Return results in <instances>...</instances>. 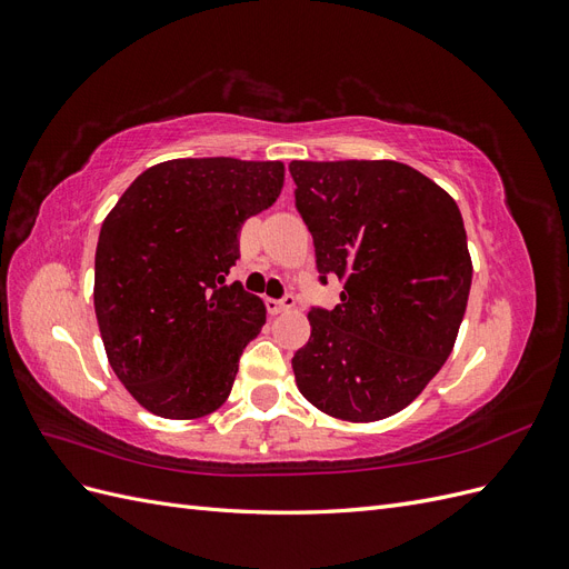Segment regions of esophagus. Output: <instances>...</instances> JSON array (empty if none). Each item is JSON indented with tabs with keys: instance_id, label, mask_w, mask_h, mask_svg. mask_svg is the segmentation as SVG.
<instances>
[{
	"instance_id": "esophagus-1",
	"label": "esophagus",
	"mask_w": 569,
	"mask_h": 569,
	"mask_svg": "<svg viewBox=\"0 0 569 569\" xmlns=\"http://www.w3.org/2000/svg\"><path fill=\"white\" fill-rule=\"evenodd\" d=\"M266 306H268V311H270L272 316H280V313H284V311H291V308H295V297H284V299H268V301H266Z\"/></svg>"
}]
</instances>
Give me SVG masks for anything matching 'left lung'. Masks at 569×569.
I'll use <instances>...</instances> for the list:
<instances>
[{
    "label": "left lung",
    "instance_id": "obj_1",
    "mask_svg": "<svg viewBox=\"0 0 569 569\" xmlns=\"http://www.w3.org/2000/svg\"><path fill=\"white\" fill-rule=\"evenodd\" d=\"M297 209L322 282L341 303L313 308L291 358L303 399L347 422H377L422 393L451 356L472 258L453 197L399 161H291Z\"/></svg>",
    "mask_w": 569,
    "mask_h": 569
}]
</instances>
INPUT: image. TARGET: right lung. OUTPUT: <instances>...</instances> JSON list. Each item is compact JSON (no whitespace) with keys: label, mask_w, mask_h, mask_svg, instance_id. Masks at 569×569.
<instances>
[{"label":"right lung","mask_w":569,"mask_h":569,"mask_svg":"<svg viewBox=\"0 0 569 569\" xmlns=\"http://www.w3.org/2000/svg\"><path fill=\"white\" fill-rule=\"evenodd\" d=\"M282 184V161L173 159L147 168L104 218L99 332L116 377L153 416L197 420L228 401L266 303L226 274L244 220Z\"/></svg>","instance_id":"add662e5"}]
</instances>
